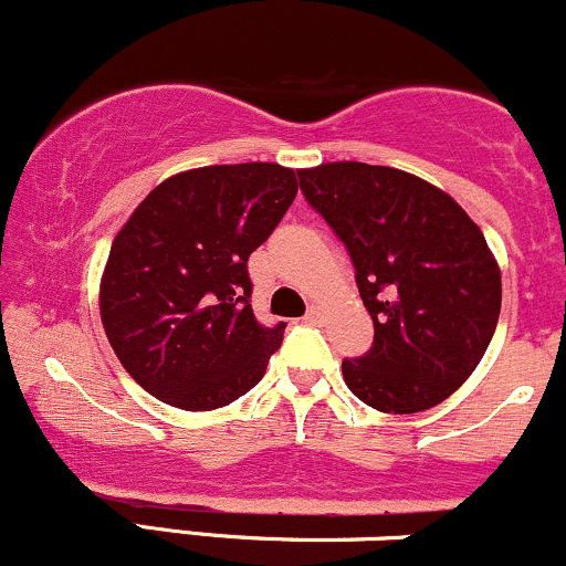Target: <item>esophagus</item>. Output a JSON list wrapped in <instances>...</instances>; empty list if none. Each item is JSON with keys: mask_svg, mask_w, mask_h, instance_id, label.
Instances as JSON below:
<instances>
[{"mask_svg": "<svg viewBox=\"0 0 566 566\" xmlns=\"http://www.w3.org/2000/svg\"><path fill=\"white\" fill-rule=\"evenodd\" d=\"M324 314H327V311H324V305L314 303L308 308V314H305V322H308V324H322L324 322Z\"/></svg>", "mask_w": 566, "mask_h": 566, "instance_id": "34e87169", "label": "esophagus"}]
</instances>
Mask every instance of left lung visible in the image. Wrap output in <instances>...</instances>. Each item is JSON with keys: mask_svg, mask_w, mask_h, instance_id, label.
I'll return each instance as SVG.
<instances>
[{"mask_svg": "<svg viewBox=\"0 0 566 566\" xmlns=\"http://www.w3.org/2000/svg\"><path fill=\"white\" fill-rule=\"evenodd\" d=\"M297 178L346 244L375 324L373 348L343 361L346 386L380 412L437 407L497 327L503 284L484 233L450 193L394 167L329 161Z\"/></svg>", "mask_w": 566, "mask_h": 566, "instance_id": "1", "label": "left lung"}]
</instances>
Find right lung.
Returning a JSON list of instances; mask_svg holds the SVG:
<instances>
[{"instance_id": "obj_1", "label": "right lung", "mask_w": 566, "mask_h": 566, "mask_svg": "<svg viewBox=\"0 0 566 566\" xmlns=\"http://www.w3.org/2000/svg\"><path fill=\"white\" fill-rule=\"evenodd\" d=\"M295 193V170L247 161L172 175L135 207L108 252L101 319L140 388L207 412L263 378L287 324H258L247 261Z\"/></svg>"}]
</instances>
